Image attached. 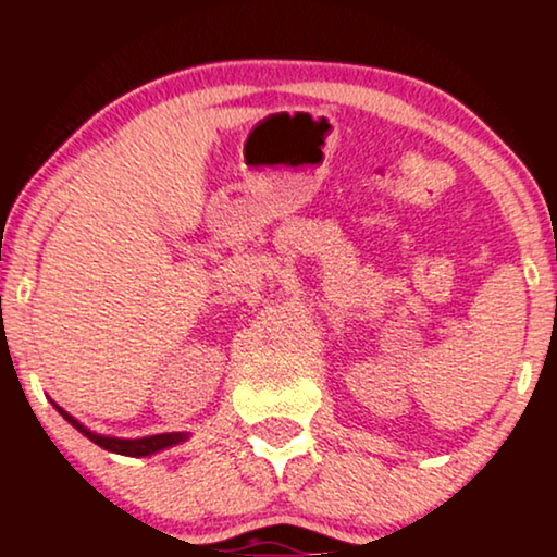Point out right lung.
Here are the masks:
<instances>
[{"mask_svg":"<svg viewBox=\"0 0 557 557\" xmlns=\"http://www.w3.org/2000/svg\"><path fill=\"white\" fill-rule=\"evenodd\" d=\"M60 408V406H57ZM60 413L65 417L70 424L75 426V430L86 434L91 443H96L99 447H104V450L110 453H117V456H131V458H146V456H154L159 450H168L172 445H181L188 440V434L183 432H172V434H151V437H138V440H123V437H107V434H96L91 430H86V426L81 424L78 419H73L70 413H65L60 408Z\"/></svg>","mask_w":557,"mask_h":557,"instance_id":"obj_1","label":"right lung"}]
</instances>
